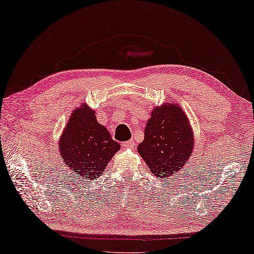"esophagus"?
<instances>
[{
  "instance_id": "1",
  "label": "esophagus",
  "mask_w": 254,
  "mask_h": 254,
  "mask_svg": "<svg viewBox=\"0 0 254 254\" xmlns=\"http://www.w3.org/2000/svg\"><path fill=\"white\" fill-rule=\"evenodd\" d=\"M123 146L125 148H134L135 140L134 139H129V140H127V142H124L123 143Z\"/></svg>"
}]
</instances>
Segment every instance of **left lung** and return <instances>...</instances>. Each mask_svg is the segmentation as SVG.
<instances>
[{
  "label": "left lung",
  "instance_id": "left-lung-1",
  "mask_svg": "<svg viewBox=\"0 0 254 254\" xmlns=\"http://www.w3.org/2000/svg\"><path fill=\"white\" fill-rule=\"evenodd\" d=\"M138 153L154 176L170 179L192 153L193 135L188 118L178 105H163L152 112Z\"/></svg>",
  "mask_w": 254,
  "mask_h": 254
}]
</instances>
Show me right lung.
Returning <instances> with one entry per match:
<instances>
[{
  "label": "right lung",
  "mask_w": 254,
  "mask_h": 254,
  "mask_svg": "<svg viewBox=\"0 0 254 254\" xmlns=\"http://www.w3.org/2000/svg\"><path fill=\"white\" fill-rule=\"evenodd\" d=\"M120 148L89 107L73 112L60 140V152L68 176L95 180Z\"/></svg>",
  "instance_id": "1"
}]
</instances>
